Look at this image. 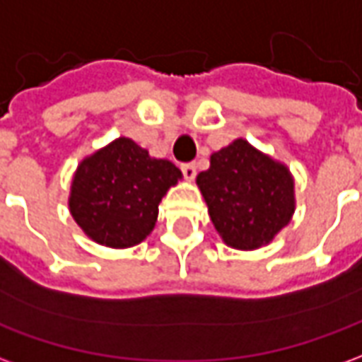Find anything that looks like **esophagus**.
I'll return each instance as SVG.
<instances>
[{
	"instance_id": "esophagus-1",
	"label": "esophagus",
	"mask_w": 362,
	"mask_h": 362,
	"mask_svg": "<svg viewBox=\"0 0 362 362\" xmlns=\"http://www.w3.org/2000/svg\"><path fill=\"white\" fill-rule=\"evenodd\" d=\"M180 168L186 180H194V178H196V165H194V163H184Z\"/></svg>"
}]
</instances>
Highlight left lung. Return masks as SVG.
I'll return each mask as SVG.
<instances>
[{
	"mask_svg": "<svg viewBox=\"0 0 362 362\" xmlns=\"http://www.w3.org/2000/svg\"><path fill=\"white\" fill-rule=\"evenodd\" d=\"M209 215L223 240L240 250L267 244L293 215V178L244 139L211 155L197 174Z\"/></svg>",
	"mask_w": 362,
	"mask_h": 362,
	"instance_id": "8db88e82",
	"label": "left lung"
}]
</instances>
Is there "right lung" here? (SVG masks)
Instances as JSON below:
<instances>
[{
	"instance_id": "right-lung-1",
	"label": "right lung",
	"mask_w": 362,
	"mask_h": 362,
	"mask_svg": "<svg viewBox=\"0 0 362 362\" xmlns=\"http://www.w3.org/2000/svg\"><path fill=\"white\" fill-rule=\"evenodd\" d=\"M182 173L168 160L119 137L85 158L71 184L69 209L77 225L98 244H139L157 223L158 204Z\"/></svg>"
}]
</instances>
